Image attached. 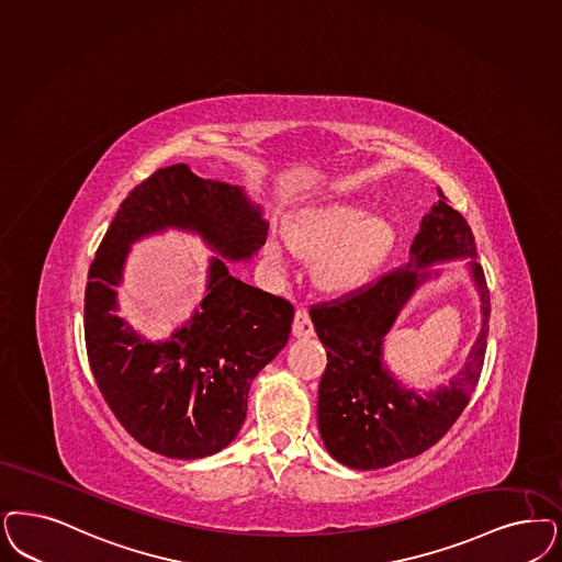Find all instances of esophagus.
Listing matches in <instances>:
<instances>
[{
  "label": "esophagus",
  "mask_w": 562,
  "mask_h": 562,
  "mask_svg": "<svg viewBox=\"0 0 562 562\" xmlns=\"http://www.w3.org/2000/svg\"><path fill=\"white\" fill-rule=\"evenodd\" d=\"M292 331L294 336L299 338H310L313 336V322H311V315L305 310H299L294 313V319H292Z\"/></svg>",
  "instance_id": "esophagus-1"
}]
</instances>
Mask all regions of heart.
<instances>
[{"label":"heart","mask_w":562,"mask_h":562,"mask_svg":"<svg viewBox=\"0 0 562 562\" xmlns=\"http://www.w3.org/2000/svg\"><path fill=\"white\" fill-rule=\"evenodd\" d=\"M292 249L305 255L319 252L313 276L328 291H350L363 284L382 266L394 245V226L382 215L350 201H331L294 215L286 228ZM266 257L282 266L286 252L270 238Z\"/></svg>","instance_id":"1"}]
</instances>
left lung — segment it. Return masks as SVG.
Instances as JSON below:
<instances>
[{
	"label": "left lung",
	"mask_w": 562,
	"mask_h": 562,
	"mask_svg": "<svg viewBox=\"0 0 562 562\" xmlns=\"http://www.w3.org/2000/svg\"><path fill=\"white\" fill-rule=\"evenodd\" d=\"M438 196L413 238L405 266L311 305L313 326L328 350L317 401L319 434L329 454L352 469L387 467L440 442L461 417L482 375L490 291L475 261V238L467 220L448 205L440 189ZM457 256L474 257L472 272L485 311L483 331L464 371L448 387L422 397L401 387L381 366V340L404 301L428 274L416 268Z\"/></svg>",
	"instance_id": "1"
}]
</instances>
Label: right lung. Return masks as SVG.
Here are the masks:
<instances>
[{"label":"right lung","instance_id":"add662e5","mask_svg":"<svg viewBox=\"0 0 562 562\" xmlns=\"http://www.w3.org/2000/svg\"><path fill=\"white\" fill-rule=\"evenodd\" d=\"M201 234L228 259L266 245L268 224L240 189L159 168L122 201L85 291V345L99 392L136 442L168 459H203L233 442L255 375L284 349L294 307L231 276L213 257L207 294L172 340L138 338L112 311L131 243L164 228Z\"/></svg>","mask_w":562,"mask_h":562}]
</instances>
